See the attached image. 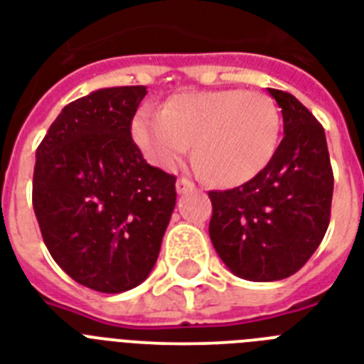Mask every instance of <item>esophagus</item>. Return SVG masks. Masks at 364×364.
Here are the masks:
<instances>
[{"label":"esophagus","mask_w":364,"mask_h":364,"mask_svg":"<svg viewBox=\"0 0 364 364\" xmlns=\"http://www.w3.org/2000/svg\"><path fill=\"white\" fill-rule=\"evenodd\" d=\"M176 187H177V193H188V191H194L196 185H194L191 179H187V177H179L176 183Z\"/></svg>","instance_id":"esophagus-1"}]
</instances>
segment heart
I'll return each instance as SVG.
<instances>
[{
    "mask_svg": "<svg viewBox=\"0 0 364 364\" xmlns=\"http://www.w3.org/2000/svg\"><path fill=\"white\" fill-rule=\"evenodd\" d=\"M132 132L154 166L176 168L194 141V160L213 181L242 185L264 170L276 153L279 115L262 92L177 94L164 111H139Z\"/></svg>",
    "mask_w": 364,
    "mask_h": 364,
    "instance_id": "obj_1",
    "label": "heart"
}]
</instances>
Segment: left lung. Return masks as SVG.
Here are the masks:
<instances>
[{"label": "left lung", "mask_w": 364, "mask_h": 364, "mask_svg": "<svg viewBox=\"0 0 364 364\" xmlns=\"http://www.w3.org/2000/svg\"><path fill=\"white\" fill-rule=\"evenodd\" d=\"M283 113V139L253 179L210 191V238L232 274L249 282L293 276L331 223L334 176L325 130L293 94L268 88Z\"/></svg>", "instance_id": "8db88e82"}]
</instances>
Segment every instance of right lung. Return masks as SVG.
Instances as JSON below:
<instances>
[{
  "label": "right lung",
  "instance_id": "add662e5",
  "mask_svg": "<svg viewBox=\"0 0 364 364\" xmlns=\"http://www.w3.org/2000/svg\"><path fill=\"white\" fill-rule=\"evenodd\" d=\"M145 87L102 88L71 102L37 147L33 211L62 270L100 293L149 276L176 205V176L132 139Z\"/></svg>",
  "mask_w": 364,
  "mask_h": 364
}]
</instances>
